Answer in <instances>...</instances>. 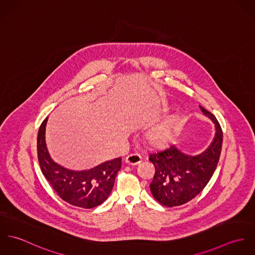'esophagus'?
I'll list each match as a JSON object with an SVG mask.
<instances>
[{"mask_svg":"<svg viewBox=\"0 0 255 255\" xmlns=\"http://www.w3.org/2000/svg\"><path fill=\"white\" fill-rule=\"evenodd\" d=\"M142 161V157L140 154L138 153H132L129 154L127 158H126V163L129 164V165H137L139 163H141Z\"/></svg>","mask_w":255,"mask_h":255,"instance_id":"34e87169","label":"esophagus"}]
</instances>
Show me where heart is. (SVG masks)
Returning a JSON list of instances; mask_svg holds the SVG:
<instances>
[{"mask_svg": "<svg viewBox=\"0 0 255 255\" xmlns=\"http://www.w3.org/2000/svg\"><path fill=\"white\" fill-rule=\"evenodd\" d=\"M170 132V126L168 124H164L151 129L147 134V139L153 145H161L167 141Z\"/></svg>", "mask_w": 255, "mask_h": 255, "instance_id": "1", "label": "heart"}]
</instances>
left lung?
<instances>
[{"label":"left lung","mask_w":255,"mask_h":255,"mask_svg":"<svg viewBox=\"0 0 255 255\" xmlns=\"http://www.w3.org/2000/svg\"><path fill=\"white\" fill-rule=\"evenodd\" d=\"M199 107L215 124L216 128L215 137L207 150L197 156H189L172 144L149 155V161L155 167L150 189L154 198L166 207L182 205L198 195L217 168L223 131L215 116Z\"/></svg>","instance_id":"left-lung-1"}]
</instances>
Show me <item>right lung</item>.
I'll use <instances>...</instances> for the list:
<instances>
[{
  "label": "right lung",
  "mask_w": 255,
  "mask_h": 255,
  "mask_svg": "<svg viewBox=\"0 0 255 255\" xmlns=\"http://www.w3.org/2000/svg\"><path fill=\"white\" fill-rule=\"evenodd\" d=\"M46 118L38 130L37 157L41 172L55 192L71 205L90 209L103 203L109 196L122 158L105 162L88 171L76 172L57 164L51 158L45 141Z\"/></svg>",
  "instance_id": "1"
}]
</instances>
